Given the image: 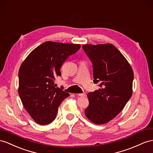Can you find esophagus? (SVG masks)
<instances>
[{
    "instance_id": "obj_1",
    "label": "esophagus",
    "mask_w": 153,
    "mask_h": 153,
    "mask_svg": "<svg viewBox=\"0 0 153 153\" xmlns=\"http://www.w3.org/2000/svg\"><path fill=\"white\" fill-rule=\"evenodd\" d=\"M77 95H78L80 97H85L86 94H85V93H81V94H77Z\"/></svg>"
}]
</instances>
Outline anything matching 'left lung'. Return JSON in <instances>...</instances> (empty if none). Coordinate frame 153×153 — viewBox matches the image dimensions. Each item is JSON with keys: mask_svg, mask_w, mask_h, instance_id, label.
Wrapping results in <instances>:
<instances>
[{"mask_svg": "<svg viewBox=\"0 0 153 153\" xmlns=\"http://www.w3.org/2000/svg\"><path fill=\"white\" fill-rule=\"evenodd\" d=\"M92 62L94 83L100 88L89 92V105L85 114L91 122L108 123L123 110L132 94L134 73L122 53L112 44L84 45Z\"/></svg>", "mask_w": 153, "mask_h": 153, "instance_id": "1", "label": "left lung"}]
</instances>
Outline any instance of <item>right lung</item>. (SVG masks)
Here are the masks:
<instances>
[{"label":"right lung","instance_id":"1","mask_svg":"<svg viewBox=\"0 0 153 153\" xmlns=\"http://www.w3.org/2000/svg\"><path fill=\"white\" fill-rule=\"evenodd\" d=\"M80 45L43 42L30 52L19 70L18 92L26 111L36 123L45 125L55 120L57 109L69 93L56 88L53 80L61 67Z\"/></svg>","mask_w":153,"mask_h":153}]
</instances>
